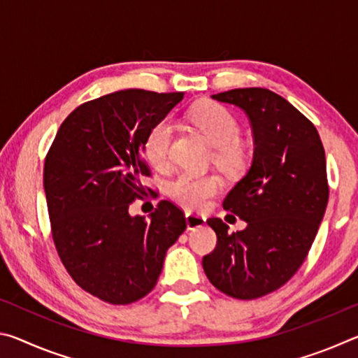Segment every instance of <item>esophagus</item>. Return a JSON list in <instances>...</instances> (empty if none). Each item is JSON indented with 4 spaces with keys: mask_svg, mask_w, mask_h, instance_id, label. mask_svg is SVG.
<instances>
[{
    "mask_svg": "<svg viewBox=\"0 0 358 358\" xmlns=\"http://www.w3.org/2000/svg\"><path fill=\"white\" fill-rule=\"evenodd\" d=\"M186 224L187 229H197L205 224V216L199 213H186Z\"/></svg>",
    "mask_w": 358,
    "mask_h": 358,
    "instance_id": "1",
    "label": "esophagus"
}]
</instances>
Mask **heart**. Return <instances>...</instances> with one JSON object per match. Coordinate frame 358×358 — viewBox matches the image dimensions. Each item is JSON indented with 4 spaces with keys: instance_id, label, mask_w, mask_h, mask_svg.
Returning <instances> with one entry per match:
<instances>
[{
    "instance_id": "heart-1",
    "label": "heart",
    "mask_w": 358,
    "mask_h": 358,
    "mask_svg": "<svg viewBox=\"0 0 358 358\" xmlns=\"http://www.w3.org/2000/svg\"><path fill=\"white\" fill-rule=\"evenodd\" d=\"M189 120L208 143L220 148L216 159L222 167L232 171L241 166L243 157L235 147L240 138V124L226 107L217 104L199 106L189 112ZM172 141L173 124L171 120H161L151 126L143 138V155L151 166L164 169L169 164ZM221 187L222 181L215 173H180L169 183V196L187 210H201Z\"/></svg>"
}]
</instances>
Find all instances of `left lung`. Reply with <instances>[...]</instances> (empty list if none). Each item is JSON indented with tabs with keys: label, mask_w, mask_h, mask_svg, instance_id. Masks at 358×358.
<instances>
[{
	"label": "left lung",
	"mask_w": 358,
	"mask_h": 358,
	"mask_svg": "<svg viewBox=\"0 0 358 358\" xmlns=\"http://www.w3.org/2000/svg\"><path fill=\"white\" fill-rule=\"evenodd\" d=\"M211 98L245 110L256 147L250 171L222 202L248 226L230 234L222 220L210 217L217 243L202 265L221 292L252 300L284 286L311 250L329 202L325 151L316 126L270 90Z\"/></svg>",
	"instance_id": "obj_1"
}]
</instances>
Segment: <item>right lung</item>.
I'll return each instance as SVG.
<instances>
[{
	"label": "right lung",
	"mask_w": 358,
	"mask_h": 358,
	"mask_svg": "<svg viewBox=\"0 0 358 358\" xmlns=\"http://www.w3.org/2000/svg\"><path fill=\"white\" fill-rule=\"evenodd\" d=\"M183 99V93L121 90L83 102L69 113L44 162V191L52 238L64 268L88 294L129 305L156 286L169 248L186 217L169 201L150 221L129 205L151 187L143 159L148 129Z\"/></svg>",
	"instance_id": "obj_1"
}]
</instances>
